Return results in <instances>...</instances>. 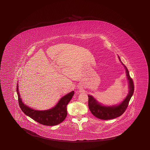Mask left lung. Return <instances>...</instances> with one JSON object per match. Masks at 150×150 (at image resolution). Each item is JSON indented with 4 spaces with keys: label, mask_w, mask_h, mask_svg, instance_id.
I'll use <instances>...</instances> for the list:
<instances>
[{
    "label": "left lung",
    "mask_w": 150,
    "mask_h": 150,
    "mask_svg": "<svg viewBox=\"0 0 150 150\" xmlns=\"http://www.w3.org/2000/svg\"><path fill=\"white\" fill-rule=\"evenodd\" d=\"M118 58L120 61L121 62L119 56ZM121 63L122 64L124 65V67L126 70L127 76L129 81V91L127 97L120 104H119L118 105H112V106L102 105L98 102L92 96H89V95L88 96V107H89V110L93 115L99 119L108 120L116 118L121 116L127 108L129 102L130 101L131 98L134 94V85L133 80L130 76L129 72L127 70V68L124 64L122 63V62Z\"/></svg>",
    "instance_id": "left-lung-1"
}]
</instances>
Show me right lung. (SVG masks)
<instances>
[{
	"label": "right lung",
	"mask_w": 150,
	"mask_h": 150,
	"mask_svg": "<svg viewBox=\"0 0 150 150\" xmlns=\"http://www.w3.org/2000/svg\"><path fill=\"white\" fill-rule=\"evenodd\" d=\"M18 88V83H17L16 92L18 96L19 105L24 114L39 123L48 126L59 125L65 119L67 116V106L74 94V91H72L62 97L54 108L46 110H36L23 103L20 98Z\"/></svg>",
	"instance_id": "right-lung-1"
}]
</instances>
